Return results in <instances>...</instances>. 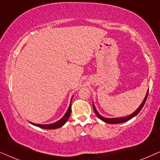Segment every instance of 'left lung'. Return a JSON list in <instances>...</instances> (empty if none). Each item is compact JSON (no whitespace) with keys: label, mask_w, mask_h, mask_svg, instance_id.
Returning <instances> with one entry per match:
<instances>
[{"label":"left lung","mask_w":160,"mask_h":160,"mask_svg":"<svg viewBox=\"0 0 160 160\" xmlns=\"http://www.w3.org/2000/svg\"><path fill=\"white\" fill-rule=\"evenodd\" d=\"M148 92H147V93H146V97H145L143 102H142V104H141V105H140V107L138 108L137 110H135V111L132 114H131L130 116H127V117H123V118H104V117L101 116H100V115L99 114V112H97V109H96L95 106L93 105V110H94L95 113L97 114V116L98 117H99V118L100 119H101V120L103 121L104 122H106V123H110V124H113V123H119L126 122V121H129V119H131L132 118H133L134 116H137V115H138V113H139L140 110H142V108H143L145 103H146V99H147V97H148Z\"/></svg>","instance_id":"1"}]
</instances>
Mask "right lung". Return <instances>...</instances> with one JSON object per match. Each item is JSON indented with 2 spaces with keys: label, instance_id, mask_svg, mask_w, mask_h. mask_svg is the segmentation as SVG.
Listing matches in <instances>:
<instances>
[{
  "label": "right lung",
  "instance_id": "obj_1",
  "mask_svg": "<svg viewBox=\"0 0 160 160\" xmlns=\"http://www.w3.org/2000/svg\"><path fill=\"white\" fill-rule=\"evenodd\" d=\"M71 102H72V100H71ZM71 106H72V104H70L69 108H68L67 112H66V114L63 116V117L60 120L56 121V122L53 123H50V124H37V123H31L32 124L34 125V126H37L38 127H40V128H42V129H58L59 127H62L64 123L67 122L68 119H69L70 115H71V112H72V110H71Z\"/></svg>",
  "mask_w": 160,
  "mask_h": 160
}]
</instances>
